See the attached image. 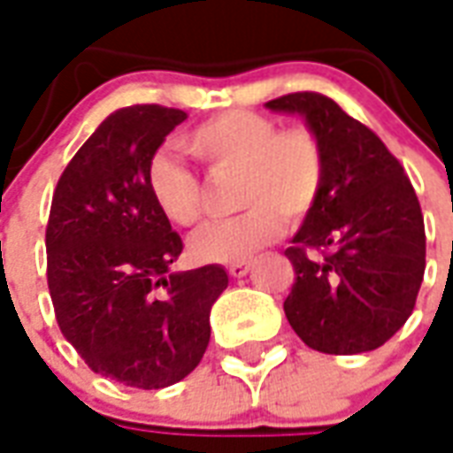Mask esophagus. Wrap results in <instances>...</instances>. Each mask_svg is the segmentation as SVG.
I'll return each mask as SVG.
<instances>
[{
	"label": "esophagus",
	"instance_id": "1",
	"mask_svg": "<svg viewBox=\"0 0 453 453\" xmlns=\"http://www.w3.org/2000/svg\"><path fill=\"white\" fill-rule=\"evenodd\" d=\"M227 273L233 278H242L250 273V261H237V264H230L227 266Z\"/></svg>",
	"mask_w": 453,
	"mask_h": 453
}]
</instances>
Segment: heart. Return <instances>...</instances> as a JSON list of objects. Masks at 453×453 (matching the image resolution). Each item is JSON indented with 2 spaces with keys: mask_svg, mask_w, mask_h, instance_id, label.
Listing matches in <instances>:
<instances>
[{
  "mask_svg": "<svg viewBox=\"0 0 453 453\" xmlns=\"http://www.w3.org/2000/svg\"><path fill=\"white\" fill-rule=\"evenodd\" d=\"M182 149L211 175H235L240 216L199 227L189 252L201 264L252 259L283 233V216L300 223L324 189L326 158L319 139L303 127L283 129L273 117L252 110H227L211 117L182 139ZM146 187L167 223L187 227L201 216V182L167 153L153 156Z\"/></svg>",
  "mask_w": 453,
  "mask_h": 453,
  "instance_id": "1",
  "label": "heart"
}]
</instances>
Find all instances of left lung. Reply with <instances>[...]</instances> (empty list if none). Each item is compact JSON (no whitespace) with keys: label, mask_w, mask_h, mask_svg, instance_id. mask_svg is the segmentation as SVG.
Here are the masks:
<instances>
[{"label":"left lung","mask_w":453,"mask_h":453,"mask_svg":"<svg viewBox=\"0 0 453 453\" xmlns=\"http://www.w3.org/2000/svg\"><path fill=\"white\" fill-rule=\"evenodd\" d=\"M266 107L303 115L326 158L319 201L286 250L295 269L288 321L319 353L384 346L411 317L425 273L413 184L380 136L326 96L288 93Z\"/></svg>","instance_id":"1"}]
</instances>
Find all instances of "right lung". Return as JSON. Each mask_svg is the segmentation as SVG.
<instances>
[{
    "mask_svg": "<svg viewBox=\"0 0 453 453\" xmlns=\"http://www.w3.org/2000/svg\"><path fill=\"white\" fill-rule=\"evenodd\" d=\"M184 110L132 105L105 117L57 182L48 288L57 324L90 370L134 388H163L201 363L223 266H170L182 237L160 216L146 167Z\"/></svg>",
    "mask_w": 453,
    "mask_h": 453,
    "instance_id": "obj_1",
    "label": "right lung"
}]
</instances>
